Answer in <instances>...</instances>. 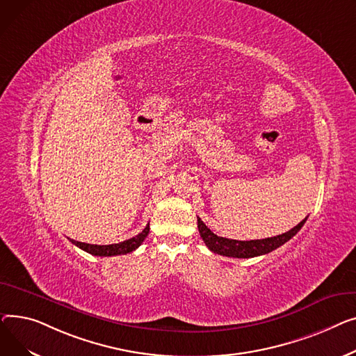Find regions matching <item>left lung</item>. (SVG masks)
<instances>
[{"label":"left lung","mask_w":356,"mask_h":356,"mask_svg":"<svg viewBox=\"0 0 356 356\" xmlns=\"http://www.w3.org/2000/svg\"><path fill=\"white\" fill-rule=\"evenodd\" d=\"M307 217L302 220L296 227H293L289 232L276 236V237H268L263 240H250V241H238L232 240L225 237L216 236L210 228H208L200 217H197L198 221V232L201 238L204 240L205 245L211 250L213 253L225 256V257H236V259H250V257H257L273 252L277 247L283 245L286 241H289L291 237L299 233V229L306 222Z\"/></svg>","instance_id":"obj_1"}]
</instances>
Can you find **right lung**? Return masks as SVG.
I'll list each match as a JSON object with an SVG mask.
<instances>
[{"label":"right lung","mask_w":356,"mask_h":356,"mask_svg":"<svg viewBox=\"0 0 356 356\" xmlns=\"http://www.w3.org/2000/svg\"><path fill=\"white\" fill-rule=\"evenodd\" d=\"M149 233V224L146 225L142 233H139L138 236L129 238V240H124L122 243L118 244H108V245H97V244H88V243H80V241H74L70 240L74 245H77L79 248L85 250L86 253L93 254V256H100V257H111V256H119V254H128L132 253L134 250H136L142 241L146 238Z\"/></svg>","instance_id":"right-lung-1"}]
</instances>
